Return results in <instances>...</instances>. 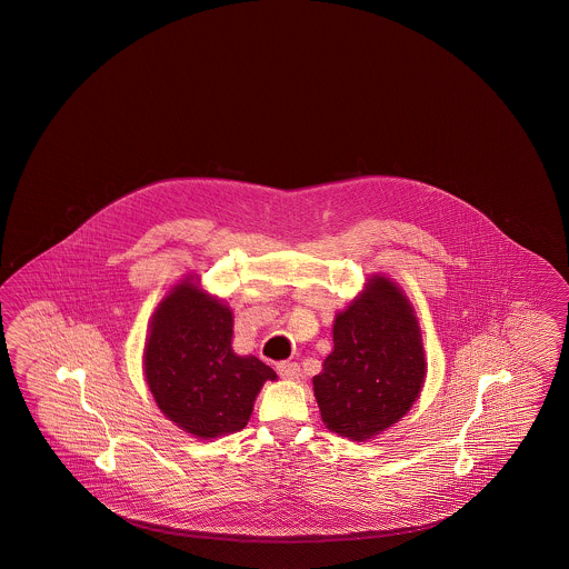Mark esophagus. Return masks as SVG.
Instances as JSON below:
<instances>
[{
  "mask_svg": "<svg viewBox=\"0 0 569 569\" xmlns=\"http://www.w3.org/2000/svg\"><path fill=\"white\" fill-rule=\"evenodd\" d=\"M277 373L283 379H298L300 378V365L298 362H279L277 365Z\"/></svg>",
  "mask_w": 569,
  "mask_h": 569,
  "instance_id": "1",
  "label": "esophagus"
}]
</instances>
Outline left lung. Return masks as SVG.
I'll return each mask as SVG.
<instances>
[{
	"mask_svg": "<svg viewBox=\"0 0 569 569\" xmlns=\"http://www.w3.org/2000/svg\"><path fill=\"white\" fill-rule=\"evenodd\" d=\"M333 350L312 390L329 431L369 440L411 411L426 381V352L413 307L386 276L367 279L333 321Z\"/></svg>",
	"mask_w": 569,
	"mask_h": 569,
	"instance_id": "1",
	"label": "left lung"
}]
</instances>
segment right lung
Returning a JSON list of instances; mask_svg holds the SVG:
<instances>
[{
    "mask_svg": "<svg viewBox=\"0 0 569 569\" xmlns=\"http://www.w3.org/2000/svg\"><path fill=\"white\" fill-rule=\"evenodd\" d=\"M233 312L191 277L156 307L143 348V373L158 409L193 438L246 428L254 400L277 373L231 348Z\"/></svg>",
    "mask_w": 569,
    "mask_h": 569,
    "instance_id": "1",
    "label": "right lung"
}]
</instances>
